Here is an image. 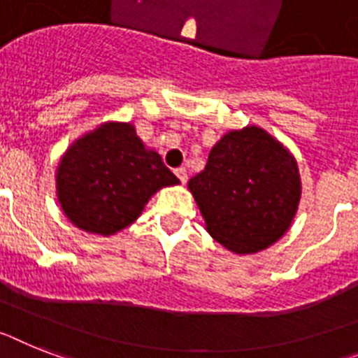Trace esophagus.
<instances>
[{
    "mask_svg": "<svg viewBox=\"0 0 358 358\" xmlns=\"http://www.w3.org/2000/svg\"><path fill=\"white\" fill-rule=\"evenodd\" d=\"M174 174L178 176V180L182 182V184H185V182H187V171H185V167H178V169L174 171Z\"/></svg>",
    "mask_w": 358,
    "mask_h": 358,
    "instance_id": "esophagus-1",
    "label": "esophagus"
}]
</instances>
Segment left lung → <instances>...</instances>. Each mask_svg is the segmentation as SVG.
Instances as JSON below:
<instances>
[{"label": "left lung", "mask_w": 358, "mask_h": 358, "mask_svg": "<svg viewBox=\"0 0 358 358\" xmlns=\"http://www.w3.org/2000/svg\"><path fill=\"white\" fill-rule=\"evenodd\" d=\"M189 189L209 235L235 253H257L276 242L300 200L295 158L258 127L225 134Z\"/></svg>", "instance_id": "1"}]
</instances>
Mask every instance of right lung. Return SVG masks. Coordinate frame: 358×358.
<instances>
[{
  "label": "right lung",
  "instance_id": "obj_1",
  "mask_svg": "<svg viewBox=\"0 0 358 358\" xmlns=\"http://www.w3.org/2000/svg\"><path fill=\"white\" fill-rule=\"evenodd\" d=\"M178 182L131 123H105L65 152L56 189L72 224L105 236L133 224L158 189Z\"/></svg>",
  "mask_w": 358,
  "mask_h": 358
}]
</instances>
